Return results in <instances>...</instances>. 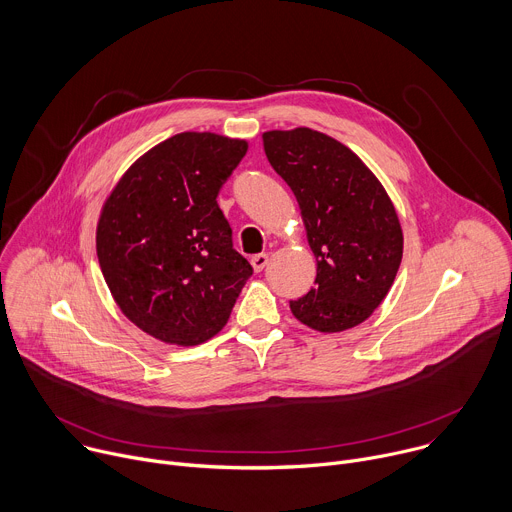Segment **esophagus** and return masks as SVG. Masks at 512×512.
<instances>
[{
  "mask_svg": "<svg viewBox=\"0 0 512 512\" xmlns=\"http://www.w3.org/2000/svg\"><path fill=\"white\" fill-rule=\"evenodd\" d=\"M267 263H269V257L265 253H257V255L251 257V265H253L255 271H263Z\"/></svg>",
  "mask_w": 512,
  "mask_h": 512,
  "instance_id": "34e87169",
  "label": "esophagus"
}]
</instances>
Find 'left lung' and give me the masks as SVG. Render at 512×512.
<instances>
[{"instance_id":"left-lung-1","label":"left lung","mask_w":512,"mask_h":512,"mask_svg":"<svg viewBox=\"0 0 512 512\" xmlns=\"http://www.w3.org/2000/svg\"><path fill=\"white\" fill-rule=\"evenodd\" d=\"M271 168L296 194L318 273L289 308L306 326L342 332L367 320L403 257L395 206L375 174L340 141L308 129L263 133Z\"/></svg>"}]
</instances>
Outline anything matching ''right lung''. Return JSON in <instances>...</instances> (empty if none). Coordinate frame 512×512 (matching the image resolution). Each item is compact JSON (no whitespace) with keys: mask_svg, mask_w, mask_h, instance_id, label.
<instances>
[{"mask_svg":"<svg viewBox=\"0 0 512 512\" xmlns=\"http://www.w3.org/2000/svg\"><path fill=\"white\" fill-rule=\"evenodd\" d=\"M247 141L186 131L141 156L107 198L97 257L121 312L150 336L194 346L227 324L251 263L216 196Z\"/></svg>","mask_w":512,"mask_h":512,"instance_id":"right-lung-1","label":"right lung"}]
</instances>
